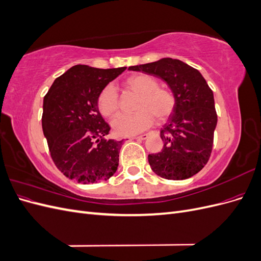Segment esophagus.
Listing matches in <instances>:
<instances>
[{
	"label": "esophagus",
	"instance_id": "obj_1",
	"mask_svg": "<svg viewBox=\"0 0 261 261\" xmlns=\"http://www.w3.org/2000/svg\"><path fill=\"white\" fill-rule=\"evenodd\" d=\"M146 138H148V134H143V135H139L137 137H133V139H141V140H145Z\"/></svg>",
	"mask_w": 261,
	"mask_h": 261
}]
</instances>
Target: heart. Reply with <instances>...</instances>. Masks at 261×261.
I'll return each instance as SVG.
<instances>
[{
    "mask_svg": "<svg viewBox=\"0 0 261 261\" xmlns=\"http://www.w3.org/2000/svg\"><path fill=\"white\" fill-rule=\"evenodd\" d=\"M124 85L136 92L138 99L134 114H122L112 122V128L118 136H132L148 128L155 121L162 122L172 114L175 97L169 89L161 88L152 76L135 74L126 78ZM98 108L106 117H113L118 112V97L113 86H106L98 97Z\"/></svg>",
    "mask_w": 261,
    "mask_h": 261,
    "instance_id": "obj_1",
    "label": "heart"
}]
</instances>
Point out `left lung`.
<instances>
[{"mask_svg":"<svg viewBox=\"0 0 261 261\" xmlns=\"http://www.w3.org/2000/svg\"><path fill=\"white\" fill-rule=\"evenodd\" d=\"M129 70L160 78L175 97V107L160 130L163 148L148 155L156 175L180 180L207 164L218 122L213 92L199 70L176 59L164 58Z\"/></svg>","mask_w":261,"mask_h":261,"instance_id":"8db88e82","label":"left lung"}]
</instances>
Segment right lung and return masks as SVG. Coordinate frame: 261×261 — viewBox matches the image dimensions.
<instances>
[{
  "label": "right lung",
  "instance_id": "right-lung-1",
  "mask_svg": "<svg viewBox=\"0 0 261 261\" xmlns=\"http://www.w3.org/2000/svg\"><path fill=\"white\" fill-rule=\"evenodd\" d=\"M125 69L78 64L58 77L44 96L42 129L52 160L77 183L107 180L117 170L123 140L106 139L110 126L99 112L98 97Z\"/></svg>",
  "mask_w": 261,
  "mask_h": 261
}]
</instances>
